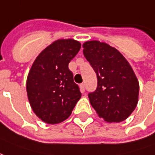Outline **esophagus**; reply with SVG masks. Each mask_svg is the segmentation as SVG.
Masks as SVG:
<instances>
[{"instance_id": "1", "label": "esophagus", "mask_w": 155, "mask_h": 155, "mask_svg": "<svg viewBox=\"0 0 155 155\" xmlns=\"http://www.w3.org/2000/svg\"><path fill=\"white\" fill-rule=\"evenodd\" d=\"M80 90H81L82 92H84V91H85V85H84L83 83L80 84Z\"/></svg>"}]
</instances>
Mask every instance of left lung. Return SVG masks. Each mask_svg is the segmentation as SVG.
Wrapping results in <instances>:
<instances>
[{
	"label": "left lung",
	"mask_w": 155,
	"mask_h": 155,
	"mask_svg": "<svg viewBox=\"0 0 155 155\" xmlns=\"http://www.w3.org/2000/svg\"><path fill=\"white\" fill-rule=\"evenodd\" d=\"M82 47L97 77V87L88 94L90 103L107 122L125 120L137 106L140 90L130 64L116 48L103 42L87 41Z\"/></svg>",
	"instance_id": "left-lung-1"
}]
</instances>
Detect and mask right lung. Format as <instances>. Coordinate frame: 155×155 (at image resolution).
I'll list each match as a JSON object with an SVG mask.
<instances>
[{
    "label": "right lung",
    "mask_w": 155,
    "mask_h": 155,
    "mask_svg": "<svg viewBox=\"0 0 155 155\" xmlns=\"http://www.w3.org/2000/svg\"><path fill=\"white\" fill-rule=\"evenodd\" d=\"M81 48L75 39H58L37 56L26 81L33 111L48 124H58L70 116L82 97L68 64Z\"/></svg>",
    "instance_id": "obj_1"
}]
</instances>
